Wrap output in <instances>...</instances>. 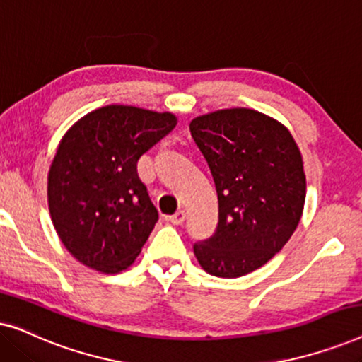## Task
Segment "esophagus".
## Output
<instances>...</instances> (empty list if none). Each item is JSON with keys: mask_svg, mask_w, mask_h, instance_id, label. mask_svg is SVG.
I'll list each match as a JSON object with an SVG mask.
<instances>
[{"mask_svg": "<svg viewBox=\"0 0 362 362\" xmlns=\"http://www.w3.org/2000/svg\"><path fill=\"white\" fill-rule=\"evenodd\" d=\"M168 219H170L171 224H175V226H180V224H182V221L186 219V212L180 209V211H176L175 214H173V216L168 217Z\"/></svg>", "mask_w": 362, "mask_h": 362, "instance_id": "obj_1", "label": "esophagus"}]
</instances>
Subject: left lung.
<instances>
[{
  "label": "left lung",
  "instance_id": "obj_1",
  "mask_svg": "<svg viewBox=\"0 0 362 362\" xmlns=\"http://www.w3.org/2000/svg\"><path fill=\"white\" fill-rule=\"evenodd\" d=\"M191 135L214 177L219 222L194 255L207 274L237 279L281 250L303 214V160L288 128L252 108L196 117Z\"/></svg>",
  "mask_w": 362,
  "mask_h": 362
}]
</instances>
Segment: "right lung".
<instances>
[{
	"label": "right lung",
	"instance_id": "obj_1",
	"mask_svg": "<svg viewBox=\"0 0 362 362\" xmlns=\"http://www.w3.org/2000/svg\"><path fill=\"white\" fill-rule=\"evenodd\" d=\"M176 123L170 112L107 105L62 136L47 175L49 212L81 264L118 274L135 262L158 221L136 163Z\"/></svg>",
	"mask_w": 362,
	"mask_h": 362
}]
</instances>
